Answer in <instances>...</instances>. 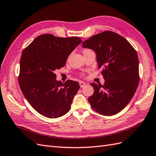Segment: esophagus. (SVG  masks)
<instances>
[{
	"mask_svg": "<svg viewBox=\"0 0 156 156\" xmlns=\"http://www.w3.org/2000/svg\"><path fill=\"white\" fill-rule=\"evenodd\" d=\"M86 83H84V82H83V81H80L79 82V85H80V87H81V88H83V87H84L86 86Z\"/></svg>",
	"mask_w": 156,
	"mask_h": 156,
	"instance_id": "esophagus-1",
	"label": "esophagus"
}]
</instances>
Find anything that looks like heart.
Returning a JSON list of instances; mask_svg holds the SVG:
<instances>
[{"label": "heart", "instance_id": "obj_1", "mask_svg": "<svg viewBox=\"0 0 156 156\" xmlns=\"http://www.w3.org/2000/svg\"><path fill=\"white\" fill-rule=\"evenodd\" d=\"M85 50H87V49H85Z\"/></svg>", "mask_w": 156, "mask_h": 156}]
</instances>
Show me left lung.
Returning a JSON list of instances; mask_svg holds the SVG:
<instances>
[{"instance_id": "1", "label": "left lung", "mask_w": 156, "mask_h": 156, "mask_svg": "<svg viewBox=\"0 0 156 156\" xmlns=\"http://www.w3.org/2000/svg\"><path fill=\"white\" fill-rule=\"evenodd\" d=\"M83 48L95 51L98 68H103L105 79L103 86L90 83L94 92L88 98L90 104L101 115L117 114L128 104L137 88V53L128 41L112 31L94 35L83 41Z\"/></svg>"}]
</instances>
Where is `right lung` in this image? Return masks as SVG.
<instances>
[{"mask_svg":"<svg viewBox=\"0 0 156 156\" xmlns=\"http://www.w3.org/2000/svg\"><path fill=\"white\" fill-rule=\"evenodd\" d=\"M82 42L78 37L37 36L23 50L19 84L27 100L40 115L56 119L71 108L80 88L77 81H56V69L64 67L70 53Z\"/></svg>","mask_w":156,"mask_h":156,"instance_id":"right-lung-1","label":"right lung"}]
</instances>
